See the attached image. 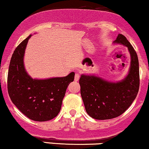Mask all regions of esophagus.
Wrapping results in <instances>:
<instances>
[{"label": "esophagus", "instance_id": "34e87169", "mask_svg": "<svg viewBox=\"0 0 149 149\" xmlns=\"http://www.w3.org/2000/svg\"><path fill=\"white\" fill-rule=\"evenodd\" d=\"M79 78H80V75H79L78 73H76V74H75V76H74V80L76 81V82H77V81H78V80H79Z\"/></svg>", "mask_w": 149, "mask_h": 149}]
</instances>
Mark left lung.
<instances>
[{"mask_svg": "<svg viewBox=\"0 0 149 149\" xmlns=\"http://www.w3.org/2000/svg\"><path fill=\"white\" fill-rule=\"evenodd\" d=\"M115 42L127 47L131 54V68L125 80L113 83L86 75H82L79 80L85 110L94 119L109 120L120 116L131 106L139 91L140 71L137 53L125 36L119 34Z\"/></svg>", "mask_w": 149, "mask_h": 149, "instance_id": "obj_1", "label": "left lung"}]
</instances>
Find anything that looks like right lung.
Instances as JSON below:
<instances>
[{
    "instance_id": "add662e5",
    "label": "right lung",
    "mask_w": 149,
    "mask_h": 149,
    "mask_svg": "<svg viewBox=\"0 0 149 149\" xmlns=\"http://www.w3.org/2000/svg\"><path fill=\"white\" fill-rule=\"evenodd\" d=\"M30 37L18 45L11 58L7 90L11 100L24 116L34 121H48L59 113L66 90L74 80L75 73L47 80H35L28 76L23 56Z\"/></svg>"
}]
</instances>
